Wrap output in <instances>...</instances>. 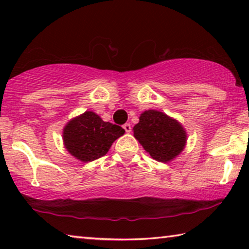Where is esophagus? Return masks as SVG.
<instances>
[{
  "mask_svg": "<svg viewBox=\"0 0 249 249\" xmlns=\"http://www.w3.org/2000/svg\"><path fill=\"white\" fill-rule=\"evenodd\" d=\"M123 128L125 129L126 133H130V130H132V126H130L129 123H126L123 125Z\"/></svg>",
  "mask_w": 249,
  "mask_h": 249,
  "instance_id": "obj_1",
  "label": "esophagus"
}]
</instances>
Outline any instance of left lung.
<instances>
[{
  "label": "left lung",
  "mask_w": 249,
  "mask_h": 249,
  "mask_svg": "<svg viewBox=\"0 0 249 249\" xmlns=\"http://www.w3.org/2000/svg\"><path fill=\"white\" fill-rule=\"evenodd\" d=\"M134 136L154 159L167 162L182 151L187 135L182 126L165 113L148 109L134 126Z\"/></svg>",
  "instance_id": "obj_1"
}]
</instances>
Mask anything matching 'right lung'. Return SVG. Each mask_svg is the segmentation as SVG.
Segmentation results:
<instances>
[{"mask_svg":"<svg viewBox=\"0 0 249 249\" xmlns=\"http://www.w3.org/2000/svg\"><path fill=\"white\" fill-rule=\"evenodd\" d=\"M125 130L119 125L104 122L93 112H84L70 121L64 129L67 150L81 161L103 157Z\"/></svg>","mask_w":249,"mask_h":249,"instance_id":"right-lung-1","label":"right lung"}]
</instances>
